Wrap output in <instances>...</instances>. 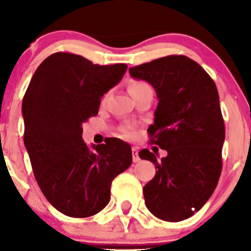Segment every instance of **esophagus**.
I'll use <instances>...</instances> for the list:
<instances>
[{
	"mask_svg": "<svg viewBox=\"0 0 251 251\" xmlns=\"http://www.w3.org/2000/svg\"><path fill=\"white\" fill-rule=\"evenodd\" d=\"M132 160H133V162H139V155H138V147H136V146H133L132 147Z\"/></svg>",
	"mask_w": 251,
	"mask_h": 251,
	"instance_id": "obj_1",
	"label": "esophagus"
}]
</instances>
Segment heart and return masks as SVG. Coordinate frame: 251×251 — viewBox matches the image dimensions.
I'll list each match as a JSON object with an SVG mask.
<instances>
[{"mask_svg":"<svg viewBox=\"0 0 251 251\" xmlns=\"http://www.w3.org/2000/svg\"><path fill=\"white\" fill-rule=\"evenodd\" d=\"M128 89H129L130 95H131L132 97H133V96L140 94V92H143V91L152 90L151 85L147 83V82L143 81V80H131L129 82ZM102 101H105V98H104V100H102ZM125 135L126 136H131V132L128 131V130H126Z\"/></svg>","mask_w":251,"mask_h":251,"instance_id":"b5f03b06","label":"heart"}]
</instances>
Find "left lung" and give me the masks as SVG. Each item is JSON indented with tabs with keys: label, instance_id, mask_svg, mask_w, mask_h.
I'll return each mask as SVG.
<instances>
[{
	"label": "left lung",
	"instance_id": "obj_1",
	"mask_svg": "<svg viewBox=\"0 0 251 251\" xmlns=\"http://www.w3.org/2000/svg\"><path fill=\"white\" fill-rule=\"evenodd\" d=\"M129 73L155 89L159 104L147 132L151 143L168 152L161 160L147 149L139 152L157 169L143 188L146 207L163 221H184L203 207L221 177L225 126L217 88L183 54L130 67Z\"/></svg>",
	"mask_w": 251,
	"mask_h": 251
}]
</instances>
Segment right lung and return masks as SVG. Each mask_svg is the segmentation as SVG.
Returning <instances> with one entry per match:
<instances>
[{
	"label": "right lung",
	"instance_id": "add662e5",
	"mask_svg": "<svg viewBox=\"0 0 251 251\" xmlns=\"http://www.w3.org/2000/svg\"><path fill=\"white\" fill-rule=\"evenodd\" d=\"M126 67L56 52L37 67L24 96V144L34 176L47 200L70 217L102 210L113 179L131 166L129 144L111 138L90 151L82 139V125L98 114L100 98Z\"/></svg>",
	"mask_w": 251,
	"mask_h": 251
}]
</instances>
